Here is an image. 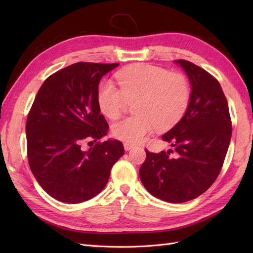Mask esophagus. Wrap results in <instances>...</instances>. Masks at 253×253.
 <instances>
[{"label": "esophagus", "instance_id": "1", "mask_svg": "<svg viewBox=\"0 0 253 253\" xmlns=\"http://www.w3.org/2000/svg\"><path fill=\"white\" fill-rule=\"evenodd\" d=\"M133 147H135V146H133V144H131V143H128V142L124 143V149H125L126 151H129V150L132 149Z\"/></svg>", "mask_w": 253, "mask_h": 253}]
</instances>
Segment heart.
Returning a JSON list of instances; mask_svg holds the SVG:
<instances>
[{
  "instance_id": "obj_1",
  "label": "heart",
  "mask_w": 253,
  "mask_h": 253,
  "mask_svg": "<svg viewBox=\"0 0 253 253\" xmlns=\"http://www.w3.org/2000/svg\"><path fill=\"white\" fill-rule=\"evenodd\" d=\"M120 87L112 82L100 85L98 103L110 120H117L133 103L136 115L115 123L112 132L128 143L142 141L155 129L168 130L185 115L191 99L189 80L180 73H170L151 64H136L116 73Z\"/></svg>"
}]
</instances>
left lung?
Segmentation results:
<instances>
[{
    "label": "left lung",
    "instance_id": "obj_1",
    "mask_svg": "<svg viewBox=\"0 0 253 253\" xmlns=\"http://www.w3.org/2000/svg\"><path fill=\"white\" fill-rule=\"evenodd\" d=\"M192 91L184 117L163 135L173 150L150 152L139 175L144 188L170 203L190 201L207 191L221 173L232 138L227 100L217 79L191 62L178 60ZM176 152L173 158L170 153Z\"/></svg>",
    "mask_w": 253,
    "mask_h": 253
}]
</instances>
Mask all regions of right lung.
I'll list each match as a JSON object with an SVG mask.
<instances>
[{
  "label": "right lung",
  "mask_w": 253,
  "mask_h": 253,
  "mask_svg": "<svg viewBox=\"0 0 253 253\" xmlns=\"http://www.w3.org/2000/svg\"><path fill=\"white\" fill-rule=\"evenodd\" d=\"M115 64L79 62L45 79L26 123L27 157L32 174L51 197L80 203L95 197L124 154L118 140L100 141L109 124L100 113L98 85ZM84 141L95 142L84 152Z\"/></svg>",
  "instance_id": "1"
}]
</instances>
